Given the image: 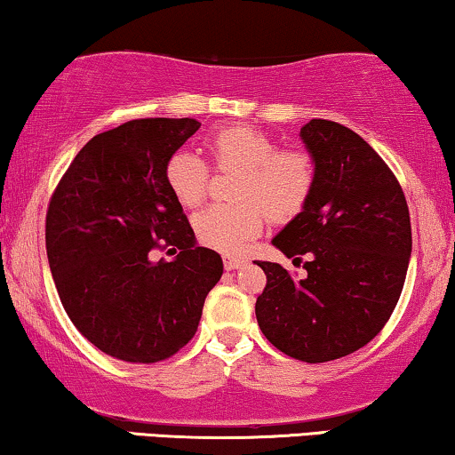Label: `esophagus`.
I'll use <instances>...</instances> for the list:
<instances>
[{"label":"esophagus","instance_id":"34e87169","mask_svg":"<svg viewBox=\"0 0 455 455\" xmlns=\"http://www.w3.org/2000/svg\"><path fill=\"white\" fill-rule=\"evenodd\" d=\"M246 260L242 259V257H223V267H226L228 271H232V269H240L242 265H244Z\"/></svg>","mask_w":455,"mask_h":455}]
</instances>
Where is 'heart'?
Instances as JSON below:
<instances>
[{"mask_svg":"<svg viewBox=\"0 0 455 455\" xmlns=\"http://www.w3.org/2000/svg\"><path fill=\"white\" fill-rule=\"evenodd\" d=\"M215 170L238 172L232 182L234 203L211 204L195 217L203 244L221 252H238L260 234L267 213L290 220L300 213L315 188V159L302 148H279L269 134L235 124L207 139ZM165 184L186 209H195L209 190V167L195 151L180 148L167 159Z\"/></svg>","mask_w":455,"mask_h":455,"instance_id":"b5f03b06","label":"heart"}]
</instances>
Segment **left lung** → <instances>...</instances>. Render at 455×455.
Listing matches in <instances>:
<instances>
[{"label": "left lung", "mask_w": 455, "mask_h": 455, "mask_svg": "<svg viewBox=\"0 0 455 455\" xmlns=\"http://www.w3.org/2000/svg\"><path fill=\"white\" fill-rule=\"evenodd\" d=\"M300 136L315 159L304 209L273 238L307 269L257 260L267 285L257 298L260 331L302 363H329L369 344L400 300L412 252L406 196L364 139L331 120H310Z\"/></svg>", "instance_id": "1"}]
</instances>
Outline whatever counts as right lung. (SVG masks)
<instances>
[{
	"label": "right lung",
	"mask_w": 455,
	"mask_h": 455,
	"mask_svg": "<svg viewBox=\"0 0 455 455\" xmlns=\"http://www.w3.org/2000/svg\"><path fill=\"white\" fill-rule=\"evenodd\" d=\"M201 122L142 117L80 148L45 217L49 269L80 333L117 360L153 364L195 338L221 257L195 244L165 164ZM161 250L179 252L157 259Z\"/></svg>",
	"instance_id": "add662e5"
}]
</instances>
